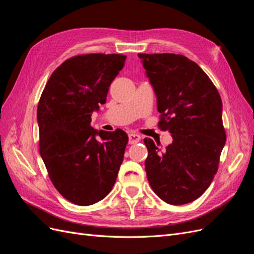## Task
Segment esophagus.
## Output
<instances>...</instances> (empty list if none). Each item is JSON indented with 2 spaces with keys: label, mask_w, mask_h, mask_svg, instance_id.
<instances>
[{
  "label": "esophagus",
  "mask_w": 254,
  "mask_h": 254,
  "mask_svg": "<svg viewBox=\"0 0 254 254\" xmlns=\"http://www.w3.org/2000/svg\"><path fill=\"white\" fill-rule=\"evenodd\" d=\"M141 141V135L136 133H130L129 134V144H135Z\"/></svg>",
  "instance_id": "34e87169"
}]
</instances>
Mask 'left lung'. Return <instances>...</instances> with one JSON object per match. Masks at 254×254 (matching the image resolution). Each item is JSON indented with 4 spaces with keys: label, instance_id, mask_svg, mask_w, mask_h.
I'll return each mask as SVG.
<instances>
[{
    "label": "left lung",
    "instance_id": "obj_1",
    "mask_svg": "<svg viewBox=\"0 0 254 254\" xmlns=\"http://www.w3.org/2000/svg\"><path fill=\"white\" fill-rule=\"evenodd\" d=\"M137 56L157 95L158 126L173 135L165 149L160 142L144 140L148 182L166 203L191 202L210 187L226 143L220 95L202 68L186 56Z\"/></svg>",
    "mask_w": 254,
    "mask_h": 254
}]
</instances>
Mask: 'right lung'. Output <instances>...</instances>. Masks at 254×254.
I'll return each mask as SVG.
<instances>
[{
	"label": "right lung",
	"mask_w": 254,
	"mask_h": 254,
	"mask_svg": "<svg viewBox=\"0 0 254 254\" xmlns=\"http://www.w3.org/2000/svg\"><path fill=\"white\" fill-rule=\"evenodd\" d=\"M125 60L122 54L68 58L53 72L38 104L40 155L54 187L74 204L101 201L117 180L128 135L90 124Z\"/></svg>",
	"instance_id": "1"
}]
</instances>
